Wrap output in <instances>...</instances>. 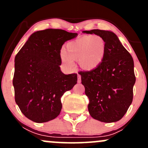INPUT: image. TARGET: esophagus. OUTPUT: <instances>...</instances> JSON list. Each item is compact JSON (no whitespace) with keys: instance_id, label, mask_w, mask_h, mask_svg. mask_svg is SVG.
Listing matches in <instances>:
<instances>
[{"instance_id":"34e87169","label":"esophagus","mask_w":148,"mask_h":148,"mask_svg":"<svg viewBox=\"0 0 148 148\" xmlns=\"http://www.w3.org/2000/svg\"><path fill=\"white\" fill-rule=\"evenodd\" d=\"M78 83H81V76L79 74H78V79H77Z\"/></svg>"}]
</instances>
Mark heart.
<instances>
[{
    "label": "heart",
    "mask_w": 148,
    "mask_h": 148,
    "mask_svg": "<svg viewBox=\"0 0 148 148\" xmlns=\"http://www.w3.org/2000/svg\"><path fill=\"white\" fill-rule=\"evenodd\" d=\"M106 42L98 35H84L68 42L60 53L62 62L67 68L77 60L81 69L91 71L100 65L106 54Z\"/></svg>",
    "instance_id": "b5f03b06"
}]
</instances>
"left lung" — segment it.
Wrapping results in <instances>:
<instances>
[{
	"instance_id": "8db88e82",
	"label": "left lung",
	"mask_w": 148,
	"mask_h": 148,
	"mask_svg": "<svg viewBox=\"0 0 148 148\" xmlns=\"http://www.w3.org/2000/svg\"><path fill=\"white\" fill-rule=\"evenodd\" d=\"M83 33L101 37L106 45L104 58L99 67L79 73L90 101L88 111L99 121L117 122L127 113L133 100L134 60L113 32L94 29Z\"/></svg>"
}]
</instances>
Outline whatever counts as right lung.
<instances>
[{"mask_svg":"<svg viewBox=\"0 0 148 148\" xmlns=\"http://www.w3.org/2000/svg\"><path fill=\"white\" fill-rule=\"evenodd\" d=\"M77 35L51 28L35 32L15 56V101L32 121L56 118L62 109L61 97L77 83V74H64L60 67L62 46Z\"/></svg>","mask_w":148,"mask_h":148,"instance_id":"obj_1","label":"right lung"}]
</instances>
